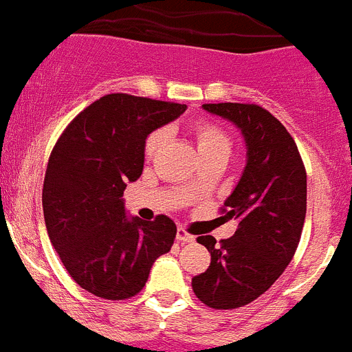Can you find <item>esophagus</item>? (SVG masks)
I'll list each match as a JSON object with an SVG mask.
<instances>
[{
    "instance_id": "esophagus-1",
    "label": "esophagus",
    "mask_w": 352,
    "mask_h": 352,
    "mask_svg": "<svg viewBox=\"0 0 352 352\" xmlns=\"http://www.w3.org/2000/svg\"><path fill=\"white\" fill-rule=\"evenodd\" d=\"M177 242L191 243V242H195V236H192L191 233H188V230H184V228H177Z\"/></svg>"
}]
</instances>
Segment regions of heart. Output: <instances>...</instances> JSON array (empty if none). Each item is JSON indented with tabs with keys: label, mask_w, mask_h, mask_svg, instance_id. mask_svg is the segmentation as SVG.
Wrapping results in <instances>:
<instances>
[{
	"label": "heart",
	"mask_w": 352,
	"mask_h": 352,
	"mask_svg": "<svg viewBox=\"0 0 352 352\" xmlns=\"http://www.w3.org/2000/svg\"><path fill=\"white\" fill-rule=\"evenodd\" d=\"M189 133L192 135L196 151H198L199 160L204 163L208 161H221L226 163L228 157L233 151V138L230 133L219 124V122L210 121V119H198L189 126ZM164 142V133L161 129L153 131L145 138L144 156L145 160H153L160 153L161 145ZM196 188V184H191V189Z\"/></svg>",
	"instance_id": "heart-1"
}]
</instances>
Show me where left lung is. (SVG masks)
<instances>
[{
    "mask_svg": "<svg viewBox=\"0 0 352 352\" xmlns=\"http://www.w3.org/2000/svg\"><path fill=\"white\" fill-rule=\"evenodd\" d=\"M207 112L235 122L245 138L247 164L221 214L239 221L235 235L198 236L210 265L192 277V291L210 309L254 302L293 259L307 212V172L283 122L254 103H205Z\"/></svg>",
    "mask_w": 352,
    "mask_h": 352,
    "instance_id": "left-lung-1",
    "label": "left lung"
}]
</instances>
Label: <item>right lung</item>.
<instances>
[{
	"mask_svg": "<svg viewBox=\"0 0 352 352\" xmlns=\"http://www.w3.org/2000/svg\"><path fill=\"white\" fill-rule=\"evenodd\" d=\"M172 101L107 94L69 122L54 145L42 204L49 239L82 289L126 300L144 289L177 235L170 217L126 219L122 192L144 170L151 131L184 113Z\"/></svg>",
	"mask_w": 352,
	"mask_h": 352,
	"instance_id": "right-lung-1",
	"label": "right lung"
}]
</instances>
